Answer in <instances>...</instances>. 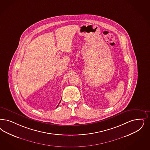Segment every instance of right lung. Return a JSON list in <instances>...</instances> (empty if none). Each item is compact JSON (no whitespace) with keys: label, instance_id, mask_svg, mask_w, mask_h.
Here are the masks:
<instances>
[{"label":"right lung","instance_id":"1","mask_svg":"<svg viewBox=\"0 0 150 150\" xmlns=\"http://www.w3.org/2000/svg\"><path fill=\"white\" fill-rule=\"evenodd\" d=\"M59 106V105H57V106Z\"/></svg>","mask_w":150,"mask_h":150}]
</instances>
